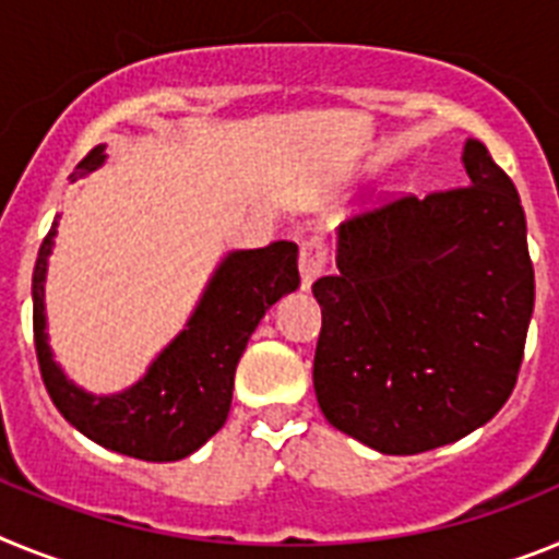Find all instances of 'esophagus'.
<instances>
[{
  "instance_id": "34e87169",
  "label": "esophagus",
  "mask_w": 559,
  "mask_h": 559,
  "mask_svg": "<svg viewBox=\"0 0 559 559\" xmlns=\"http://www.w3.org/2000/svg\"><path fill=\"white\" fill-rule=\"evenodd\" d=\"M326 270V245L320 236H309L300 241V284L304 289L314 284Z\"/></svg>"
}]
</instances>
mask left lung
Returning a JSON list of instances; mask_svg holds the SVG:
<instances>
[{
    "mask_svg": "<svg viewBox=\"0 0 559 559\" xmlns=\"http://www.w3.org/2000/svg\"><path fill=\"white\" fill-rule=\"evenodd\" d=\"M464 188L402 197L337 227L314 394L329 425L385 455L444 448L512 394L535 309L526 216L487 145Z\"/></svg>",
    "mask_w": 559,
    "mask_h": 559,
    "instance_id": "8db88e82",
    "label": "left lung"
}]
</instances>
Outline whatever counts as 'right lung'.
Returning a JSON list of instances; mask_svg holds the SVG:
<instances>
[{
	"instance_id": "right-lung-1",
	"label": "right lung",
	"mask_w": 559,
	"mask_h": 559,
	"mask_svg": "<svg viewBox=\"0 0 559 559\" xmlns=\"http://www.w3.org/2000/svg\"><path fill=\"white\" fill-rule=\"evenodd\" d=\"M104 148H92L78 163L72 182L98 171L106 163ZM58 219L41 241L33 270V334L52 405L86 439L120 455L179 461L197 453L227 421L236 366L259 320L275 300L298 289V245L273 241L259 250L227 252L186 329L154 357L143 377L118 394H90L67 380L47 334L45 281Z\"/></svg>"
}]
</instances>
